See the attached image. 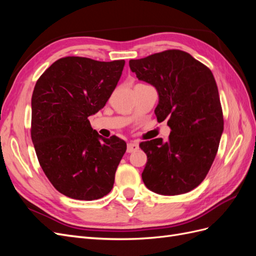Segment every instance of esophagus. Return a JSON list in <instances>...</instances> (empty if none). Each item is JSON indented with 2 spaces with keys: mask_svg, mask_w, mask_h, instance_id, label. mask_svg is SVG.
<instances>
[{
  "mask_svg": "<svg viewBox=\"0 0 256 256\" xmlns=\"http://www.w3.org/2000/svg\"><path fill=\"white\" fill-rule=\"evenodd\" d=\"M138 150V144L136 143H128L127 144V152H134Z\"/></svg>",
  "mask_w": 256,
  "mask_h": 256,
  "instance_id": "34e87169",
  "label": "esophagus"
}]
</instances>
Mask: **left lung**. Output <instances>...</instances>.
<instances>
[{"mask_svg": "<svg viewBox=\"0 0 256 256\" xmlns=\"http://www.w3.org/2000/svg\"><path fill=\"white\" fill-rule=\"evenodd\" d=\"M136 78L157 90V120H168V141L142 142L145 186L162 196L187 193L204 180L218 152L223 114L210 69L182 50L130 60Z\"/></svg>", "mask_w": 256, "mask_h": 256, "instance_id": "left-lung-1", "label": "left lung"}]
</instances>
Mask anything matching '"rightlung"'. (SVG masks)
Returning <instances> with one entry per match:
<instances>
[{
  "label": "right lung",
  "mask_w": 256,
  "mask_h": 256,
  "mask_svg": "<svg viewBox=\"0 0 256 256\" xmlns=\"http://www.w3.org/2000/svg\"><path fill=\"white\" fill-rule=\"evenodd\" d=\"M125 60L60 58L37 80L30 136L44 173L62 194L92 200L106 196L127 145L102 138L88 116L106 106Z\"/></svg>",
  "instance_id": "add662e5"
}]
</instances>
